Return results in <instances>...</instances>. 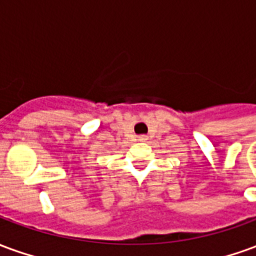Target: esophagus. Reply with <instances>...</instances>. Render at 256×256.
<instances>
[{"label": "esophagus", "mask_w": 256, "mask_h": 256, "mask_svg": "<svg viewBox=\"0 0 256 256\" xmlns=\"http://www.w3.org/2000/svg\"><path fill=\"white\" fill-rule=\"evenodd\" d=\"M141 140H145V137H141Z\"/></svg>", "instance_id": "1"}]
</instances>
